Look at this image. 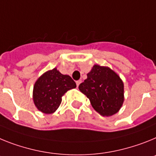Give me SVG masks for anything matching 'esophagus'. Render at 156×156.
<instances>
[{
  "label": "esophagus",
  "mask_w": 156,
  "mask_h": 156,
  "mask_svg": "<svg viewBox=\"0 0 156 156\" xmlns=\"http://www.w3.org/2000/svg\"><path fill=\"white\" fill-rule=\"evenodd\" d=\"M81 82H82V81H81V80H78V81H77V82H76V85H77V86H78H78H79L80 84H81Z\"/></svg>",
  "instance_id": "obj_1"
}]
</instances>
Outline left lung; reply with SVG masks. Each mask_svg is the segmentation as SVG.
<instances>
[{"instance_id": "1", "label": "left lung", "mask_w": 156, "mask_h": 156, "mask_svg": "<svg viewBox=\"0 0 156 156\" xmlns=\"http://www.w3.org/2000/svg\"><path fill=\"white\" fill-rule=\"evenodd\" d=\"M78 89L89 98L94 110L103 116L117 113L124 101L122 81L109 67L94 65Z\"/></svg>"}]
</instances>
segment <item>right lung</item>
I'll return each instance as SVG.
<instances>
[{
	"label": "right lung",
	"instance_id": "1",
	"mask_svg": "<svg viewBox=\"0 0 156 156\" xmlns=\"http://www.w3.org/2000/svg\"><path fill=\"white\" fill-rule=\"evenodd\" d=\"M76 83L69 75L62 74L54 68L43 74L34 86L33 99L35 106L45 114H52L61 104V97Z\"/></svg>",
	"mask_w": 156,
	"mask_h": 156
}]
</instances>
